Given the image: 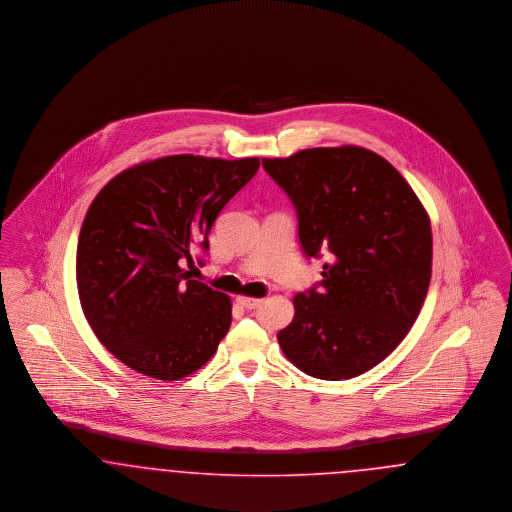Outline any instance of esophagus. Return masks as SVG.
<instances>
[{"label":"esophagus","mask_w":512,"mask_h":512,"mask_svg":"<svg viewBox=\"0 0 512 512\" xmlns=\"http://www.w3.org/2000/svg\"><path fill=\"white\" fill-rule=\"evenodd\" d=\"M237 302L241 306H245L246 310H254V308H258L262 304L260 298H250V296H237Z\"/></svg>","instance_id":"34e87169"}]
</instances>
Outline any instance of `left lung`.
<instances>
[{
  "mask_svg": "<svg viewBox=\"0 0 512 512\" xmlns=\"http://www.w3.org/2000/svg\"><path fill=\"white\" fill-rule=\"evenodd\" d=\"M262 166L294 204L306 258L329 260L323 279L294 296L281 350L310 377H357L396 350L423 308L428 214L400 172L363 147L306 149Z\"/></svg>",
  "mask_w": 512,
  "mask_h": 512,
  "instance_id": "obj_1",
  "label": "left lung"
}]
</instances>
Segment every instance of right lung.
<instances>
[{
  "instance_id": "1",
  "label": "right lung",
  "mask_w": 512,
  "mask_h": 512,
  "mask_svg": "<svg viewBox=\"0 0 512 512\" xmlns=\"http://www.w3.org/2000/svg\"><path fill=\"white\" fill-rule=\"evenodd\" d=\"M260 158L174 155L124 170L93 199L76 250L84 315L99 342L141 375L178 380L216 354L231 325L227 294L181 264L206 252L223 206Z\"/></svg>"
}]
</instances>
